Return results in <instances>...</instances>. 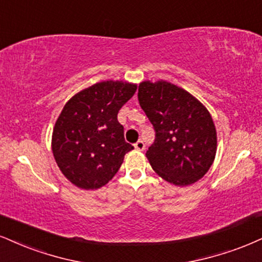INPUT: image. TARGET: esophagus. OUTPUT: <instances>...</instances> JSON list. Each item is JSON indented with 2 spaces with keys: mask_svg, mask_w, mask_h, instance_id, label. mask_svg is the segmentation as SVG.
Listing matches in <instances>:
<instances>
[{
  "mask_svg": "<svg viewBox=\"0 0 262 262\" xmlns=\"http://www.w3.org/2000/svg\"><path fill=\"white\" fill-rule=\"evenodd\" d=\"M135 148H136V149H138V150H143L144 148H146V144H144L143 141L138 140L136 143H135Z\"/></svg>",
  "mask_w": 262,
  "mask_h": 262,
  "instance_id": "1",
  "label": "esophagus"
}]
</instances>
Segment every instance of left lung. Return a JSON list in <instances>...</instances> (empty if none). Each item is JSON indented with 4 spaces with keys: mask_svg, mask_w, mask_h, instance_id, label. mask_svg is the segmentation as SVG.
Masks as SVG:
<instances>
[{
    "mask_svg": "<svg viewBox=\"0 0 262 262\" xmlns=\"http://www.w3.org/2000/svg\"><path fill=\"white\" fill-rule=\"evenodd\" d=\"M138 102L156 132L146 157L160 177L188 186L208 172L216 154L214 121L204 105L170 82L144 81Z\"/></svg>",
    "mask_w": 262,
    "mask_h": 262,
    "instance_id": "obj_1",
    "label": "left lung"
}]
</instances>
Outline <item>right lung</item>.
I'll list each match as a JSON object with an SVG mask.
<instances>
[{
  "mask_svg": "<svg viewBox=\"0 0 262 262\" xmlns=\"http://www.w3.org/2000/svg\"><path fill=\"white\" fill-rule=\"evenodd\" d=\"M136 89L122 81L98 82L64 105L54 126L52 150L60 171L75 186L97 189L106 185L134 149L125 141L118 113Z\"/></svg>",
  "mask_w": 262,
  "mask_h": 262,
  "instance_id": "right-lung-1",
  "label": "right lung"
}]
</instances>
